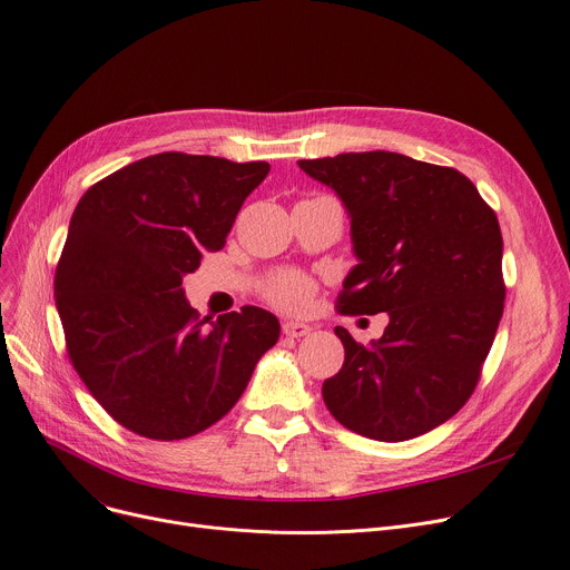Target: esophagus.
Segmentation results:
<instances>
[{"instance_id": "esophagus-1", "label": "esophagus", "mask_w": 570, "mask_h": 570, "mask_svg": "<svg viewBox=\"0 0 570 570\" xmlns=\"http://www.w3.org/2000/svg\"><path fill=\"white\" fill-rule=\"evenodd\" d=\"M282 331H284L286 337H295L297 340V337L309 335L312 327L307 323H301V321H284L282 323Z\"/></svg>"}]
</instances>
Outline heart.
Instances as JSON below:
<instances>
[{
	"label": "heart",
	"instance_id": "obj_1",
	"mask_svg": "<svg viewBox=\"0 0 570 570\" xmlns=\"http://www.w3.org/2000/svg\"><path fill=\"white\" fill-rule=\"evenodd\" d=\"M263 297L284 312H305L312 305L316 282L301 269H277L263 284Z\"/></svg>",
	"mask_w": 570,
	"mask_h": 570
}]
</instances>
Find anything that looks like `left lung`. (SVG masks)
<instances>
[{"label": "left lung", "mask_w": 570, "mask_h": 570, "mask_svg": "<svg viewBox=\"0 0 570 570\" xmlns=\"http://www.w3.org/2000/svg\"><path fill=\"white\" fill-rule=\"evenodd\" d=\"M297 166L348 209L361 263L340 312L391 318L370 346L335 327L344 365L323 381V402L367 439L421 436L473 395L497 335L505 284L494 209L460 170L383 149Z\"/></svg>", "instance_id": "8db88e82"}]
</instances>
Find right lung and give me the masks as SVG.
I'll return each mask as SVG.
<instances>
[{"label": "right lung", "mask_w": 570, "mask_h": 570, "mask_svg": "<svg viewBox=\"0 0 570 570\" xmlns=\"http://www.w3.org/2000/svg\"><path fill=\"white\" fill-rule=\"evenodd\" d=\"M265 161L161 153L110 173L78 200L55 269L67 353L112 421L155 441L224 417L279 321L245 305L217 321L185 301L183 277L219 252Z\"/></svg>", "instance_id": "right-lung-1"}]
</instances>
